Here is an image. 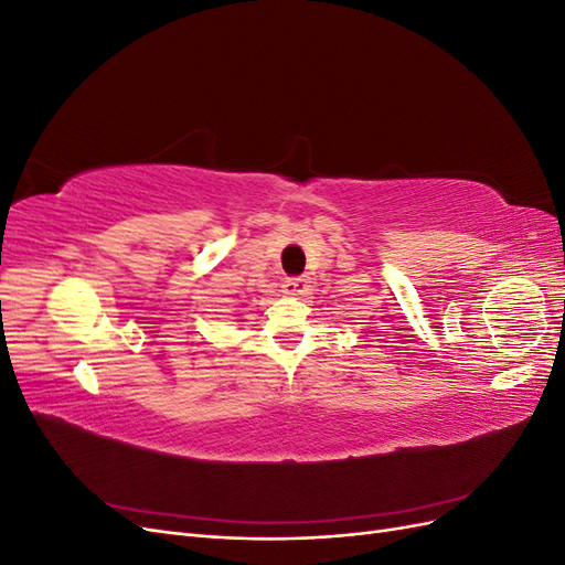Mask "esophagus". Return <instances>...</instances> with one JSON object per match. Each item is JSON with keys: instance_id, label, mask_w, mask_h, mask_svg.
<instances>
[{"instance_id": "obj_1", "label": "esophagus", "mask_w": 565, "mask_h": 565, "mask_svg": "<svg viewBox=\"0 0 565 565\" xmlns=\"http://www.w3.org/2000/svg\"><path fill=\"white\" fill-rule=\"evenodd\" d=\"M306 289V280L303 278H287L282 282V292L289 295V297H297V295H303Z\"/></svg>"}]
</instances>
